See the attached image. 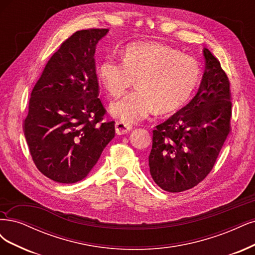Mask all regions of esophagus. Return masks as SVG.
<instances>
[{
	"label": "esophagus",
	"mask_w": 255,
	"mask_h": 255,
	"mask_svg": "<svg viewBox=\"0 0 255 255\" xmlns=\"http://www.w3.org/2000/svg\"><path fill=\"white\" fill-rule=\"evenodd\" d=\"M115 128H116L117 135H125L128 133V131H129L131 128H133L131 125H128V124H126V122H121V121L116 122Z\"/></svg>",
	"instance_id": "obj_1"
}]
</instances>
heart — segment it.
<instances>
[{"instance_id": "heart-1", "label": "heart", "mask_w": 255, "mask_h": 255, "mask_svg": "<svg viewBox=\"0 0 255 255\" xmlns=\"http://www.w3.org/2000/svg\"><path fill=\"white\" fill-rule=\"evenodd\" d=\"M200 65L178 49L160 43H131L122 61L108 56L98 67L104 89L118 98L129 87L138 89L114 103L111 113L124 122H137L153 112L169 114L186 104L200 81Z\"/></svg>"}]
</instances>
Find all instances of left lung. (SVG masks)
Wrapping results in <instances>:
<instances>
[{
	"label": "left lung",
	"mask_w": 255,
	"mask_h": 255,
	"mask_svg": "<svg viewBox=\"0 0 255 255\" xmlns=\"http://www.w3.org/2000/svg\"><path fill=\"white\" fill-rule=\"evenodd\" d=\"M203 51L206 69L197 94L153 130L150 173L157 186L172 193L205 179L230 134V82L211 51Z\"/></svg>",
	"instance_id": "8db88e82"
}]
</instances>
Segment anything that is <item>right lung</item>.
<instances>
[{
    "instance_id": "1",
    "label": "right lung",
    "mask_w": 255,
    "mask_h": 255,
    "mask_svg": "<svg viewBox=\"0 0 255 255\" xmlns=\"http://www.w3.org/2000/svg\"><path fill=\"white\" fill-rule=\"evenodd\" d=\"M108 32L76 31L49 59L31 92L24 135L37 168L54 181L84 179L115 137V122H102L94 59Z\"/></svg>"
}]
</instances>
